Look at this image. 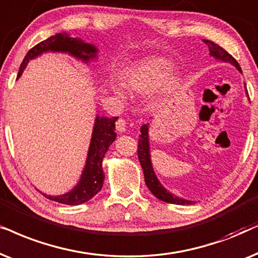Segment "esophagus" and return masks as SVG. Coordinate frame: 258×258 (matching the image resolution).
<instances>
[{
    "instance_id": "1",
    "label": "esophagus",
    "mask_w": 258,
    "mask_h": 258,
    "mask_svg": "<svg viewBox=\"0 0 258 258\" xmlns=\"http://www.w3.org/2000/svg\"><path fill=\"white\" fill-rule=\"evenodd\" d=\"M115 128H116V131L120 132V133L126 132V121H125V120L119 119L118 121L115 122Z\"/></svg>"
}]
</instances>
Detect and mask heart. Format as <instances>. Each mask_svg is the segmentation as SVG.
Segmentation results:
<instances>
[{
	"label": "heart",
	"mask_w": 258,
	"mask_h": 258,
	"mask_svg": "<svg viewBox=\"0 0 258 258\" xmlns=\"http://www.w3.org/2000/svg\"><path fill=\"white\" fill-rule=\"evenodd\" d=\"M170 62L164 57L151 56L137 61L127 67L121 74V85L127 93L133 95H146L153 89L165 91L172 84ZM112 91L119 98H125V92L118 86Z\"/></svg>",
	"instance_id": "1"
}]
</instances>
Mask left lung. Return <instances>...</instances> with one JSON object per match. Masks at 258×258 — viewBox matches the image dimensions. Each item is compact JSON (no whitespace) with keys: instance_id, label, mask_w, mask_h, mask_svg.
I'll list each match as a JSON object with an SVG mask.
<instances>
[{"instance_id":"obj_1","label":"left lung","mask_w":258,"mask_h":258,"mask_svg":"<svg viewBox=\"0 0 258 258\" xmlns=\"http://www.w3.org/2000/svg\"><path fill=\"white\" fill-rule=\"evenodd\" d=\"M204 43L209 47V50H210V55L214 56L215 59L222 60L224 62H229L235 66L237 70L242 73L241 67L237 61L233 59V57L230 55L225 49H223L222 47H219L218 44L209 40H203ZM140 132L142 135L139 136V144H138V158L140 161V165H142L143 171H144V177H145V183L146 186L149 187V190L152 192V194L156 196L158 199L160 201L166 202V203L170 204H178V205H191L195 204V202L187 201V199H183L177 197L172 194H170L169 191L165 188L163 185L160 184V181L158 180L153 171L152 163H151V154H150V140H149V123L146 125H143L142 128H140Z\"/></svg>"}]
</instances>
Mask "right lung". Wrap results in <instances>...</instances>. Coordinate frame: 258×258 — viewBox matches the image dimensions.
I'll use <instances>...</instances> for the list:
<instances>
[{"label": "right lung", "mask_w": 258, "mask_h": 258, "mask_svg": "<svg viewBox=\"0 0 258 258\" xmlns=\"http://www.w3.org/2000/svg\"><path fill=\"white\" fill-rule=\"evenodd\" d=\"M46 51L68 53L72 56L82 60L84 62H89V60L97 56L98 49L93 44L85 43L82 40L71 37L66 33L55 34L42 42L37 43L27 53L23 62L20 66L17 79L21 77L23 70L30 60L35 59L36 56L46 53ZM116 119H118L116 116L107 118V116L97 115L85 169L82 171L79 183L67 194L60 196H47L43 194L44 197L61 204L79 205L86 203L101 190L105 178L104 170H102V159H104L108 147L116 138V133L114 131Z\"/></svg>", "instance_id": "1"}]
</instances>
